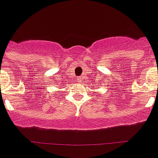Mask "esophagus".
<instances>
[{"instance_id":"34e87169","label":"esophagus","mask_w":158,"mask_h":158,"mask_svg":"<svg viewBox=\"0 0 158 158\" xmlns=\"http://www.w3.org/2000/svg\"><path fill=\"white\" fill-rule=\"evenodd\" d=\"M81 81H82V79H80V78H79V79H78V82H79V83H80Z\"/></svg>"}]
</instances>
